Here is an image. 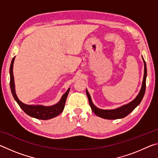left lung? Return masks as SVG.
I'll return each instance as SVG.
<instances>
[{"mask_svg":"<svg viewBox=\"0 0 158 158\" xmlns=\"http://www.w3.org/2000/svg\"><path fill=\"white\" fill-rule=\"evenodd\" d=\"M142 59L144 63V74H143L142 85H141L140 91L138 93L137 97L134 99L132 101H131L130 102L126 104V105H124L121 106H120V107H118L114 109H99L97 107V106H95L94 104L93 103L91 97H90L89 91H88L87 89L85 90H86V95L88 96V99H89V105L90 106V107H91L92 111L94 112V114H95L99 117H101L102 118H105V119H109V120L123 118L127 116L128 114L131 113L134 109L139 105L143 98L144 93H145L146 81V77H147L146 64L143 57H142Z\"/></svg>","mask_w":158,"mask_h":158,"instance_id":"left-lung-1","label":"left lung"}]
</instances>
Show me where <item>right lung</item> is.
<instances>
[{
	"label": "right lung",
	"instance_id": "obj_1",
	"mask_svg": "<svg viewBox=\"0 0 158 158\" xmlns=\"http://www.w3.org/2000/svg\"><path fill=\"white\" fill-rule=\"evenodd\" d=\"M15 59V56L12 58L11 65L10 68V89H11L12 94L14 97L15 101L19 105L21 109L25 112L26 114L33 118H35L37 119L40 120H49L53 118L56 117L60 113H62L64 107H65V102L67 97H68V93L70 88H69L68 90L64 93L62 97H61L60 101L56 105L52 106H44V105H26L23 103L22 102L19 100L18 98L15 91V84L14 75H13V65H14V61Z\"/></svg>",
	"mask_w": 158,
	"mask_h": 158
}]
</instances>
